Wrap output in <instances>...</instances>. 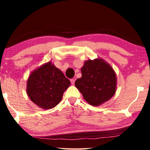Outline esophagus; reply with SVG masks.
<instances>
[{
    "mask_svg": "<svg viewBox=\"0 0 150 150\" xmlns=\"http://www.w3.org/2000/svg\"><path fill=\"white\" fill-rule=\"evenodd\" d=\"M75 79H71V80H70V82H71L72 85H74V83H75Z\"/></svg>",
    "mask_w": 150,
    "mask_h": 150,
    "instance_id": "esophagus-1",
    "label": "esophagus"
}]
</instances>
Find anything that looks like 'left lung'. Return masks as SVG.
I'll return each mask as SVG.
<instances>
[{
	"mask_svg": "<svg viewBox=\"0 0 150 150\" xmlns=\"http://www.w3.org/2000/svg\"><path fill=\"white\" fill-rule=\"evenodd\" d=\"M82 77L75 85L84 99L97 106L109 100L116 93V76L111 66L101 58L86 61L81 68Z\"/></svg>",
	"mask_w": 150,
	"mask_h": 150,
	"instance_id": "1",
	"label": "left lung"
}]
</instances>
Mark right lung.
Returning <instances> with one entry per match:
<instances>
[{"label": "right lung", "mask_w": 150, "mask_h": 150, "mask_svg": "<svg viewBox=\"0 0 150 150\" xmlns=\"http://www.w3.org/2000/svg\"><path fill=\"white\" fill-rule=\"evenodd\" d=\"M70 82L51 61L34 70L28 77L27 93L39 107L51 109L58 105Z\"/></svg>", "instance_id": "obj_1"}]
</instances>
